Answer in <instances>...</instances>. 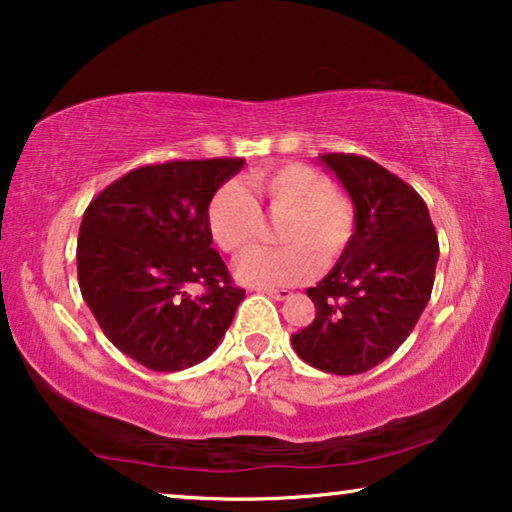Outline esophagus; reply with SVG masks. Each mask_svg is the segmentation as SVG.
Listing matches in <instances>:
<instances>
[{
  "instance_id": "1",
  "label": "esophagus",
  "mask_w": 512,
  "mask_h": 512,
  "mask_svg": "<svg viewBox=\"0 0 512 512\" xmlns=\"http://www.w3.org/2000/svg\"><path fill=\"white\" fill-rule=\"evenodd\" d=\"M262 293H266V296L273 298V300H287V298H291V291H287V289H264Z\"/></svg>"
}]
</instances>
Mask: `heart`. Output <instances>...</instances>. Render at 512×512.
I'll use <instances>...</instances> for the list:
<instances>
[{"label": "heart", "instance_id": "heart-1", "mask_svg": "<svg viewBox=\"0 0 512 512\" xmlns=\"http://www.w3.org/2000/svg\"><path fill=\"white\" fill-rule=\"evenodd\" d=\"M250 196L239 183L216 189L207 205V228L225 253H239L262 230V212L284 246L250 248L235 262V277L248 287L275 289L305 282L318 266H332L354 235V207L323 171L291 162L248 176Z\"/></svg>", "mask_w": 512, "mask_h": 512}]
</instances>
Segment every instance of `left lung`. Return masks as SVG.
<instances>
[{
	"instance_id": "1",
	"label": "left lung",
	"mask_w": 512,
	"mask_h": 512,
	"mask_svg": "<svg viewBox=\"0 0 512 512\" xmlns=\"http://www.w3.org/2000/svg\"><path fill=\"white\" fill-rule=\"evenodd\" d=\"M354 205V235L307 296L311 325L291 336L302 361L359 375L391 357L413 332L436 277L438 237L427 205L395 173L354 153H325Z\"/></svg>"
}]
</instances>
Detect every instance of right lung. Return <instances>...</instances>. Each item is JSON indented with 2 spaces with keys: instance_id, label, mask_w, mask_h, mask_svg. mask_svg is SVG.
<instances>
[{
  "instance_id": "right-lung-1",
  "label": "right lung",
  "mask_w": 512,
  "mask_h": 512,
  "mask_svg": "<svg viewBox=\"0 0 512 512\" xmlns=\"http://www.w3.org/2000/svg\"><path fill=\"white\" fill-rule=\"evenodd\" d=\"M244 158L173 160L128 171L83 214L76 268L108 341L155 372L210 357L246 291L212 248L207 205ZM203 283L192 299L186 289Z\"/></svg>"
}]
</instances>
